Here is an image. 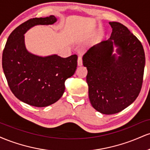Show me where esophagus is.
<instances>
[{
	"mask_svg": "<svg viewBox=\"0 0 150 150\" xmlns=\"http://www.w3.org/2000/svg\"><path fill=\"white\" fill-rule=\"evenodd\" d=\"M77 65H78L79 66H80V65H82V60L81 56H79L78 58H77Z\"/></svg>",
	"mask_w": 150,
	"mask_h": 150,
	"instance_id": "esophagus-1",
	"label": "esophagus"
}]
</instances>
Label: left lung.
Returning a JSON list of instances; mask_svg holds the SVG:
<instances>
[{"instance_id": "8db88e82", "label": "left lung", "mask_w": 150, "mask_h": 150, "mask_svg": "<svg viewBox=\"0 0 150 150\" xmlns=\"http://www.w3.org/2000/svg\"><path fill=\"white\" fill-rule=\"evenodd\" d=\"M109 39L92 46L82 57L92 106L104 114H114L128 107L138 97L142 82L145 56L138 39L125 25L110 22ZM118 46V59L112 55Z\"/></svg>"}]
</instances>
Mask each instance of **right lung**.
Masks as SVG:
<instances>
[{
	"label": "right lung",
	"mask_w": 150,
	"mask_h": 150,
	"mask_svg": "<svg viewBox=\"0 0 150 150\" xmlns=\"http://www.w3.org/2000/svg\"><path fill=\"white\" fill-rule=\"evenodd\" d=\"M54 15L32 18L12 32L3 51L2 66L10 90L26 104L44 107L56 102L65 91V82L77 68V56L40 57L27 51L24 34L37 25H52Z\"/></svg>",
	"instance_id": "right-lung-1"
}]
</instances>
